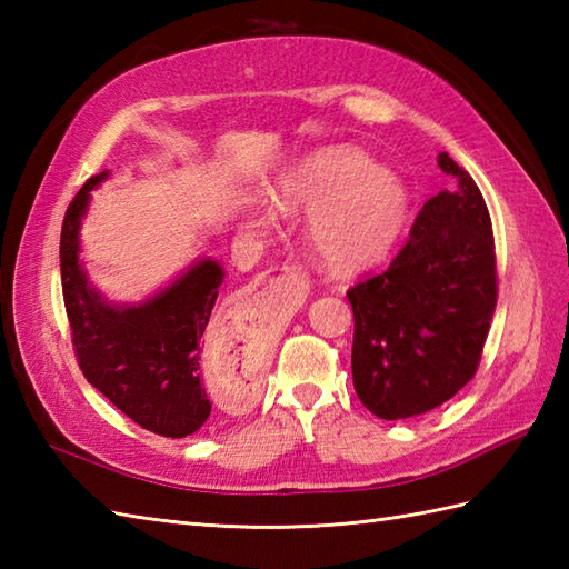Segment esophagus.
<instances>
[{"instance_id": "obj_1", "label": "esophagus", "mask_w": 569, "mask_h": 569, "mask_svg": "<svg viewBox=\"0 0 569 569\" xmlns=\"http://www.w3.org/2000/svg\"><path fill=\"white\" fill-rule=\"evenodd\" d=\"M283 269H291V266H283Z\"/></svg>"}]
</instances>
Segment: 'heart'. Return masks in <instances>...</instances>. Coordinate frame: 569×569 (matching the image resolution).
<instances>
[{
    "label": "heart",
    "mask_w": 569,
    "mask_h": 569,
    "mask_svg": "<svg viewBox=\"0 0 569 569\" xmlns=\"http://www.w3.org/2000/svg\"><path fill=\"white\" fill-rule=\"evenodd\" d=\"M286 212H308V241L335 271L379 263L401 237L408 192L357 149H328L293 168L276 188Z\"/></svg>",
    "instance_id": "b5f03b06"
}]
</instances>
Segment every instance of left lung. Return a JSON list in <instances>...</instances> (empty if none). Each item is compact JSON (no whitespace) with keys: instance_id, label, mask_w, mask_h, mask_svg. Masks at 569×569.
Segmentation results:
<instances>
[{"instance_id":"obj_1","label":"left lung","mask_w":569,"mask_h":569,"mask_svg":"<svg viewBox=\"0 0 569 569\" xmlns=\"http://www.w3.org/2000/svg\"><path fill=\"white\" fill-rule=\"evenodd\" d=\"M438 166L455 188L422 204L389 269L347 291L355 391L383 420L428 413L475 379L497 310L487 202L450 156Z\"/></svg>"}]
</instances>
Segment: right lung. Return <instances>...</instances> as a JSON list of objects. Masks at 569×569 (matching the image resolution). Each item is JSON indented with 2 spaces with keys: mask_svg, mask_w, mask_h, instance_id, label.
<instances>
[{
  "mask_svg": "<svg viewBox=\"0 0 569 569\" xmlns=\"http://www.w3.org/2000/svg\"><path fill=\"white\" fill-rule=\"evenodd\" d=\"M104 176H92L80 188L60 229V283L72 352L84 379L137 426L163 438H186L212 410L200 381V352L224 273L208 259L149 303L107 306L78 263L80 217Z\"/></svg>",
  "mask_w": 569,
  "mask_h": 569,
  "instance_id": "1",
  "label": "right lung"
}]
</instances>
